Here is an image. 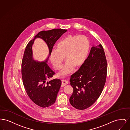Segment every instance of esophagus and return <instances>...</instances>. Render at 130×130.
<instances>
[{"mask_svg":"<svg viewBox=\"0 0 130 130\" xmlns=\"http://www.w3.org/2000/svg\"><path fill=\"white\" fill-rule=\"evenodd\" d=\"M68 84V82L67 80H62V85H61V87H63L66 85H67Z\"/></svg>","mask_w":130,"mask_h":130,"instance_id":"34e87169","label":"esophagus"}]
</instances>
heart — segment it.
Here are the masks:
<instances>
[{
    "instance_id": "heart-1",
    "label": "heart",
    "mask_w": 130,
    "mask_h": 130,
    "mask_svg": "<svg viewBox=\"0 0 130 130\" xmlns=\"http://www.w3.org/2000/svg\"><path fill=\"white\" fill-rule=\"evenodd\" d=\"M89 44L87 38L83 35L68 36L60 41L56 50L50 54L51 62L56 69L62 67L64 57L66 62L58 73L59 77L70 74L74 67H79L85 61L89 52Z\"/></svg>"
}]
</instances>
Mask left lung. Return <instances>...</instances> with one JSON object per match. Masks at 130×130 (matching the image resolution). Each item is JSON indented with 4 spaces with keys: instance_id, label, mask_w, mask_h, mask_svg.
<instances>
[{
    "instance_id": "obj_1",
    "label": "left lung",
    "mask_w": 130,
    "mask_h": 130,
    "mask_svg": "<svg viewBox=\"0 0 130 130\" xmlns=\"http://www.w3.org/2000/svg\"><path fill=\"white\" fill-rule=\"evenodd\" d=\"M107 72V62L102 45L93 46L84 63L70 77L73 88L69 98L71 105L80 110L90 107L102 92Z\"/></svg>"
}]
</instances>
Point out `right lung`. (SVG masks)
I'll use <instances>...</instances> for the list:
<instances>
[{
  "label": "right lung",
  "instance_id": "1",
  "mask_svg": "<svg viewBox=\"0 0 130 130\" xmlns=\"http://www.w3.org/2000/svg\"><path fill=\"white\" fill-rule=\"evenodd\" d=\"M67 30L54 29L40 32L29 41L24 51L21 63V74L25 89L31 100L42 108L48 107L56 101L61 86V81L55 79L46 82L55 74L47 62L57 41ZM40 38L46 42L49 49V55L44 61H39L33 58L32 46L35 39Z\"/></svg>",
  "mask_w": 130,
  "mask_h": 130
}]
</instances>
